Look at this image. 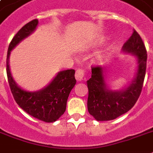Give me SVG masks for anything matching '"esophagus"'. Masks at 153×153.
Returning a JSON list of instances; mask_svg holds the SVG:
<instances>
[{"label": "esophagus", "instance_id": "esophagus-1", "mask_svg": "<svg viewBox=\"0 0 153 153\" xmlns=\"http://www.w3.org/2000/svg\"><path fill=\"white\" fill-rule=\"evenodd\" d=\"M84 77H85V71L82 69L77 70L75 72V79L77 81H82L83 80Z\"/></svg>", "mask_w": 153, "mask_h": 153}]
</instances>
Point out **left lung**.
I'll return each instance as SVG.
<instances>
[{
    "instance_id": "1",
    "label": "left lung",
    "mask_w": 153,
    "mask_h": 153,
    "mask_svg": "<svg viewBox=\"0 0 153 153\" xmlns=\"http://www.w3.org/2000/svg\"><path fill=\"white\" fill-rule=\"evenodd\" d=\"M123 51L137 57V73L132 83L121 91H112L105 87L101 67H91V78L87 81L89 94L87 108L97 121H110L126 114L140 97L145 80L147 51L141 37L136 30L124 44Z\"/></svg>"
}]
</instances>
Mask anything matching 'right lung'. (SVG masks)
Masks as SVG:
<instances>
[{
	"instance_id": "1",
	"label": "right lung",
	"mask_w": 153,
	"mask_h": 153,
	"mask_svg": "<svg viewBox=\"0 0 153 153\" xmlns=\"http://www.w3.org/2000/svg\"><path fill=\"white\" fill-rule=\"evenodd\" d=\"M38 20L30 21L23 26L9 44L6 59V72L11 92L16 102L26 113L45 122H54L64 114L70 92L76 83L75 71L66 70L59 72L48 86L37 92H28L20 88L11 75L8 59L11 51L22 39L33 32Z\"/></svg>"
}]
</instances>
